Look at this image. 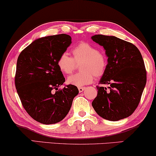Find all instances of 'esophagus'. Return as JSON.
I'll list each match as a JSON object with an SVG mask.
<instances>
[{"instance_id":"esophagus-1","label":"esophagus","mask_w":156,"mask_h":156,"mask_svg":"<svg viewBox=\"0 0 156 156\" xmlns=\"http://www.w3.org/2000/svg\"><path fill=\"white\" fill-rule=\"evenodd\" d=\"M78 90H79V92H80V93H82V92H83L84 90H85V87H78Z\"/></svg>"}]
</instances>
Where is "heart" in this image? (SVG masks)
<instances>
[{"mask_svg":"<svg viewBox=\"0 0 156 156\" xmlns=\"http://www.w3.org/2000/svg\"><path fill=\"white\" fill-rule=\"evenodd\" d=\"M73 58L66 53L59 56L57 65L61 72L70 74L81 63L82 72L69 76L67 82L69 84L81 87L92 83L94 76L101 77L105 74L107 67V57L103 52L95 46L87 43H81L72 49Z\"/></svg>","mask_w":156,"mask_h":156,"instance_id":"b5f03b06","label":"heart"}]
</instances>
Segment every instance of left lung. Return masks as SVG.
Segmentation results:
<instances>
[{
	"label": "left lung",
	"mask_w": 156,
	"mask_h": 156,
	"mask_svg": "<svg viewBox=\"0 0 156 156\" xmlns=\"http://www.w3.org/2000/svg\"><path fill=\"white\" fill-rule=\"evenodd\" d=\"M92 40L103 46L108 57L105 74L100 80L106 87L97 86L92 103L102 118L116 122L131 116L141 99L147 74L141 53L131 43L114 36L95 34Z\"/></svg>",
	"instance_id": "obj_1"
}]
</instances>
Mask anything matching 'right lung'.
<instances>
[{"instance_id":"1","label":"right lung","mask_w":156,"mask_h":156,"mask_svg":"<svg viewBox=\"0 0 156 156\" xmlns=\"http://www.w3.org/2000/svg\"><path fill=\"white\" fill-rule=\"evenodd\" d=\"M71 43L72 37L66 34L39 38L23 50L17 59V93L28 114L41 124L63 120L79 93L72 84L58 90L65 78L57 61Z\"/></svg>"}]
</instances>
